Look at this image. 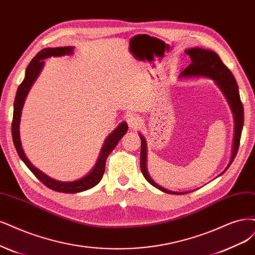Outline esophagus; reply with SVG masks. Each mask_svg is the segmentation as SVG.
I'll list each match as a JSON object with an SVG mask.
<instances>
[{
    "mask_svg": "<svg viewBox=\"0 0 255 255\" xmlns=\"http://www.w3.org/2000/svg\"><path fill=\"white\" fill-rule=\"evenodd\" d=\"M126 120L130 128H137L140 126V124H141V120H140V118L137 115H134V114H128Z\"/></svg>",
    "mask_w": 255,
    "mask_h": 255,
    "instance_id": "1",
    "label": "esophagus"
}]
</instances>
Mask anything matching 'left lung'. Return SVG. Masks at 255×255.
<instances>
[{
    "instance_id": "left-lung-1",
    "label": "left lung",
    "mask_w": 255,
    "mask_h": 255,
    "mask_svg": "<svg viewBox=\"0 0 255 255\" xmlns=\"http://www.w3.org/2000/svg\"><path fill=\"white\" fill-rule=\"evenodd\" d=\"M186 54L190 56L192 63L184 69L181 73V76L188 77V76H204L208 77L210 79H213L215 83L218 85L219 89L222 90L226 98L229 102L230 107L232 109V112L234 114V120H235V131H234V142H233V151H232V157L230 163L228 164L226 170L229 168L234 158L238 154L239 147H240V141L242 136V130L244 126V107L241 101L239 86L236 83L235 78L231 71L228 68L223 61L219 58V56L216 52L209 50V49H203V48H191L186 50ZM140 139H141V151H140V169L143 174L144 178L150 182L153 187L157 188L165 193H170V194H184V193L179 192H173L169 191L159 184L154 182V180L150 177L147 171H146V144L145 139L142 135H140ZM225 170V171H226ZM224 171V172H225ZM223 172V173H224ZM222 173V174H223Z\"/></svg>"
}]
</instances>
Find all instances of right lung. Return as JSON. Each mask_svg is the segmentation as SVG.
<instances>
[{
  "mask_svg": "<svg viewBox=\"0 0 255 255\" xmlns=\"http://www.w3.org/2000/svg\"><path fill=\"white\" fill-rule=\"evenodd\" d=\"M73 54V47H56V48H44L41 51H39L37 56L34 57L31 62L28 64L27 68H26V74L24 80L22 83L17 87L14 104H13V117H12V125H11V133H12V140L13 144L15 146V150L19 154L20 158L23 160V162L27 165V168L33 173L34 176H36L44 186L47 188L57 191V192H62V193H78L86 191L89 189H92L95 187L96 184H98L100 180L102 179V176L104 174L105 170V161H107L108 156L111 154V152L115 148L119 140L125 136L128 130V125L126 122H122L118 128L113 131V133L105 140V142L102 146V150L99 156V159L94 166V169L84 176L81 179H78L76 181L71 182H63V181H58L52 179L45 174L42 173L40 170L30 163V161L27 159V157L25 156L23 148L20 141V133H19V125H20V118H21V113L23 109V104L25 101L26 96L28 94V91L31 87L32 83L36 80L38 75L40 74L41 69L44 65V60L49 58L51 56L59 57V56H64V55H71Z\"/></svg>",
  "mask_w": 255,
  "mask_h": 255,
  "instance_id": "add662e5",
  "label": "right lung"
}]
</instances>
